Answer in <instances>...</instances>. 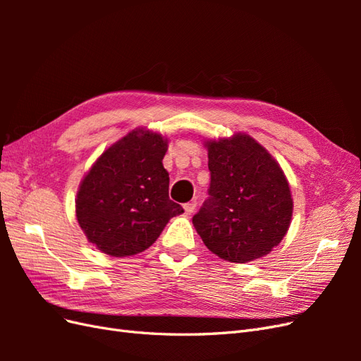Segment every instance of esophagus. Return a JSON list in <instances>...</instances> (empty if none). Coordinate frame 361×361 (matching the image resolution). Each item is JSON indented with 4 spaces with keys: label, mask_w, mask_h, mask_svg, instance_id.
Masks as SVG:
<instances>
[{
    "label": "esophagus",
    "mask_w": 361,
    "mask_h": 361,
    "mask_svg": "<svg viewBox=\"0 0 361 361\" xmlns=\"http://www.w3.org/2000/svg\"><path fill=\"white\" fill-rule=\"evenodd\" d=\"M195 202H190V203H185L183 204V209H185V214H188V215H191L194 211H195Z\"/></svg>",
    "instance_id": "esophagus-1"
}]
</instances>
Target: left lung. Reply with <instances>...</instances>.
<instances>
[{"instance_id":"obj_1","label":"left lung","mask_w":361,"mask_h":361,"mask_svg":"<svg viewBox=\"0 0 361 361\" xmlns=\"http://www.w3.org/2000/svg\"><path fill=\"white\" fill-rule=\"evenodd\" d=\"M211 183L192 216L204 245L236 264L267 256L292 218L289 183L276 159L245 134L209 141Z\"/></svg>"}]
</instances>
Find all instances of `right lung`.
Masks as SVG:
<instances>
[{
  "label": "right lung",
  "mask_w": 361,
  "mask_h": 361,
  "mask_svg": "<svg viewBox=\"0 0 361 361\" xmlns=\"http://www.w3.org/2000/svg\"><path fill=\"white\" fill-rule=\"evenodd\" d=\"M166 152L167 140L159 134L133 130L106 149L81 182L76 218L87 239L105 255L141 253L171 216L183 212L169 197Z\"/></svg>",
  "instance_id": "1"
}]
</instances>
